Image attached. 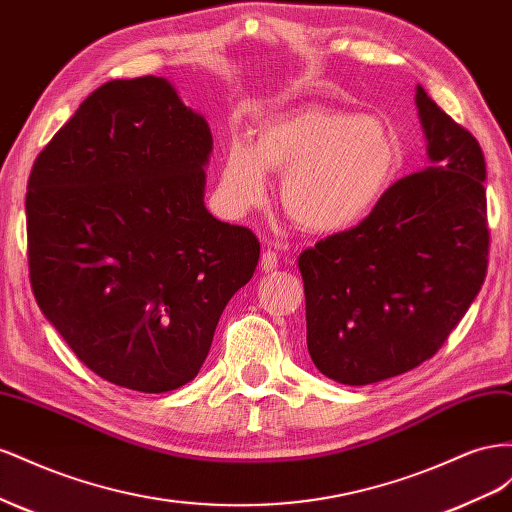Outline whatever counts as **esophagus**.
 <instances>
[{
	"label": "esophagus",
	"instance_id": "esophagus-1",
	"mask_svg": "<svg viewBox=\"0 0 512 512\" xmlns=\"http://www.w3.org/2000/svg\"><path fill=\"white\" fill-rule=\"evenodd\" d=\"M276 268H279V255H276L274 248H268V251H264V255H261V270L272 272Z\"/></svg>",
	"mask_w": 512,
	"mask_h": 512
}]
</instances>
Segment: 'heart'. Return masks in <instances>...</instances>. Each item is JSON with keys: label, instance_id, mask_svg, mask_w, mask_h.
Returning <instances> with one entry per match:
<instances>
[{"label": "heart", "instance_id": "1", "mask_svg": "<svg viewBox=\"0 0 512 512\" xmlns=\"http://www.w3.org/2000/svg\"><path fill=\"white\" fill-rule=\"evenodd\" d=\"M401 169V143L386 120L304 105L261 122L253 145L229 143L221 193L231 212L244 214L264 203L266 173H283L281 203L291 221L337 233L367 221Z\"/></svg>", "mask_w": 512, "mask_h": 512}]
</instances>
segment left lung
I'll list each match as a JSON object with an SVG mask.
<instances>
[{
    "label": "left lung",
    "mask_w": 512,
    "mask_h": 512,
    "mask_svg": "<svg viewBox=\"0 0 512 512\" xmlns=\"http://www.w3.org/2000/svg\"><path fill=\"white\" fill-rule=\"evenodd\" d=\"M429 167L390 188L358 227L304 251L306 345L347 386L401 375L431 358L487 276L485 156L416 85Z\"/></svg>",
    "instance_id": "8db88e82"
}]
</instances>
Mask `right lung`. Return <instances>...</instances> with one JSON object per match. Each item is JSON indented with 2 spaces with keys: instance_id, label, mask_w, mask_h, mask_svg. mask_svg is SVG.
Returning a JSON list of instances; mask_svg holds the SVG:
<instances>
[{
  "instance_id": "right-lung-1",
  "label": "right lung",
  "mask_w": 512,
  "mask_h": 512,
  "mask_svg": "<svg viewBox=\"0 0 512 512\" xmlns=\"http://www.w3.org/2000/svg\"><path fill=\"white\" fill-rule=\"evenodd\" d=\"M212 133L163 77L87 96L27 182L40 311L107 382L169 392L197 377L227 302L253 279L255 233L206 203Z\"/></svg>"
}]
</instances>
